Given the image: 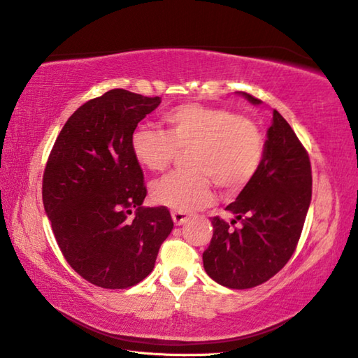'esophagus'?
I'll list each match as a JSON object with an SVG mask.
<instances>
[{
    "label": "esophagus",
    "instance_id": "esophagus-1",
    "mask_svg": "<svg viewBox=\"0 0 358 358\" xmlns=\"http://www.w3.org/2000/svg\"><path fill=\"white\" fill-rule=\"evenodd\" d=\"M171 217H173V222L176 225H182L185 224L188 221V215L187 213H182V211H173L171 213Z\"/></svg>",
    "mask_w": 358,
    "mask_h": 358
}]
</instances>
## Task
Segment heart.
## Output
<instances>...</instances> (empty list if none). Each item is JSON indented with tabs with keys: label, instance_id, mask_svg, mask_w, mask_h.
<instances>
[{
	"label": "heart",
	"instance_id": "heart-1",
	"mask_svg": "<svg viewBox=\"0 0 358 358\" xmlns=\"http://www.w3.org/2000/svg\"><path fill=\"white\" fill-rule=\"evenodd\" d=\"M165 131L137 127L131 151L150 171H164L179 151L187 170L152 182L151 198L166 208L198 210L211 201V180L225 192H239L257 176L264 157V137L253 120L227 108L184 103L164 114Z\"/></svg>",
	"mask_w": 358,
	"mask_h": 358
}]
</instances>
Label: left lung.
I'll return each mask as SVG.
<instances>
[{"instance_id": "1", "label": "left lung", "mask_w": 358, "mask_h": 358, "mask_svg": "<svg viewBox=\"0 0 358 358\" xmlns=\"http://www.w3.org/2000/svg\"><path fill=\"white\" fill-rule=\"evenodd\" d=\"M253 105L262 101L239 92ZM312 199L308 151L294 129L273 109L259 170L225 210L231 222L213 217V236L202 253L211 280L230 289H250L271 280L286 266L301 236ZM236 220L239 228H231Z\"/></svg>"}]
</instances>
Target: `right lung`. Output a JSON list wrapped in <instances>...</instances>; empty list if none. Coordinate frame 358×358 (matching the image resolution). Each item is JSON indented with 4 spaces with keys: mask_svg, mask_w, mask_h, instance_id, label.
I'll list each match as a JSON object with an SVG mask.
<instances>
[{
    "mask_svg": "<svg viewBox=\"0 0 358 358\" xmlns=\"http://www.w3.org/2000/svg\"><path fill=\"white\" fill-rule=\"evenodd\" d=\"M159 105L160 97L108 91L71 115L49 155L43 206L63 257L94 286L147 278L173 230L169 208L142 207L147 188L131 151L137 123Z\"/></svg>",
    "mask_w": 358,
    "mask_h": 358,
    "instance_id": "1",
    "label": "right lung"
}]
</instances>
